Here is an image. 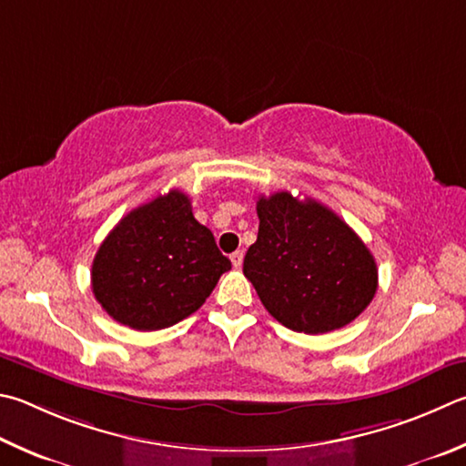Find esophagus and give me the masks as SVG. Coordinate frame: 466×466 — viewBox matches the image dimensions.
<instances>
[{"label": "esophagus", "mask_w": 466, "mask_h": 466, "mask_svg": "<svg viewBox=\"0 0 466 466\" xmlns=\"http://www.w3.org/2000/svg\"><path fill=\"white\" fill-rule=\"evenodd\" d=\"M242 258H244V255H242V250H236V252H232L230 255V260H232V265L238 268V267H242Z\"/></svg>", "instance_id": "esophagus-1"}]
</instances>
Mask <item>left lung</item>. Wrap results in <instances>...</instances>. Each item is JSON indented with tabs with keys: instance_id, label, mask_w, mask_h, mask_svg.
<instances>
[{
	"instance_id": "obj_1",
	"label": "left lung",
	"mask_w": 466,
	"mask_h": 466,
	"mask_svg": "<svg viewBox=\"0 0 466 466\" xmlns=\"http://www.w3.org/2000/svg\"><path fill=\"white\" fill-rule=\"evenodd\" d=\"M257 214L258 236L242 270L270 316L293 332L324 334L365 311L377 262L342 218L289 191L260 196Z\"/></svg>"
}]
</instances>
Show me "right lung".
<instances>
[{
  "mask_svg": "<svg viewBox=\"0 0 466 466\" xmlns=\"http://www.w3.org/2000/svg\"><path fill=\"white\" fill-rule=\"evenodd\" d=\"M232 262L218 250L191 199L171 189L132 209L101 242L91 289L116 321L140 332L177 324L198 311Z\"/></svg>",
  "mask_w": 466,
  "mask_h": 466,
  "instance_id": "add662e5",
  "label": "right lung"
}]
</instances>
